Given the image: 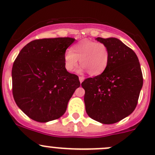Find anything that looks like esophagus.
I'll use <instances>...</instances> for the list:
<instances>
[{
  "mask_svg": "<svg viewBox=\"0 0 155 155\" xmlns=\"http://www.w3.org/2000/svg\"><path fill=\"white\" fill-rule=\"evenodd\" d=\"M79 82H80L81 83H82V82L84 81V79H85V78H84L83 76H79Z\"/></svg>",
  "mask_w": 155,
  "mask_h": 155,
  "instance_id": "esophagus-1",
  "label": "esophagus"
}]
</instances>
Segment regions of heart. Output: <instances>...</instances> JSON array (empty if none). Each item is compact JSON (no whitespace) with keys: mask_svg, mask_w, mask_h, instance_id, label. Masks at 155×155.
Segmentation results:
<instances>
[{"mask_svg":"<svg viewBox=\"0 0 155 155\" xmlns=\"http://www.w3.org/2000/svg\"><path fill=\"white\" fill-rule=\"evenodd\" d=\"M82 65L79 73L87 71L91 76H97L107 68L109 61V48L104 43L90 40H82L68 49L64 54V63L67 70L72 72Z\"/></svg>","mask_w":155,"mask_h":155,"instance_id":"obj_1","label":"heart"}]
</instances>
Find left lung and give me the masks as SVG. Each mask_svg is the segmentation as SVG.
Masks as SVG:
<instances>
[{
  "mask_svg": "<svg viewBox=\"0 0 155 155\" xmlns=\"http://www.w3.org/2000/svg\"><path fill=\"white\" fill-rule=\"evenodd\" d=\"M96 40L109 48V61L101 75L82 83L85 110L92 119L111 124L134 111L143 87V73L136 53L121 40L115 37Z\"/></svg>",
  "mask_w": 155,
  "mask_h": 155,
  "instance_id": "obj_1",
  "label": "left lung"
}]
</instances>
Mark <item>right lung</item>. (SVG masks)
Listing matches in <instances>:
<instances>
[{
    "label": "right lung",
    "mask_w": 155,
    "mask_h": 155,
    "mask_svg": "<svg viewBox=\"0 0 155 155\" xmlns=\"http://www.w3.org/2000/svg\"><path fill=\"white\" fill-rule=\"evenodd\" d=\"M75 40L71 37L33 40L14 61V100L31 119L45 123L61 117L80 86L79 77L67 71L64 63V54Z\"/></svg>",
    "instance_id": "right-lung-1"
}]
</instances>
